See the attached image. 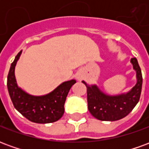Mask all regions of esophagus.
<instances>
[{
	"label": "esophagus",
	"instance_id": "obj_1",
	"mask_svg": "<svg viewBox=\"0 0 149 149\" xmlns=\"http://www.w3.org/2000/svg\"><path fill=\"white\" fill-rule=\"evenodd\" d=\"M80 78H81V77H78V79H80Z\"/></svg>",
	"mask_w": 149,
	"mask_h": 149
}]
</instances>
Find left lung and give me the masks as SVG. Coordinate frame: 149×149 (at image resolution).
Wrapping results in <instances>:
<instances>
[{
  "label": "left lung",
  "instance_id": "left-lung-1",
  "mask_svg": "<svg viewBox=\"0 0 149 149\" xmlns=\"http://www.w3.org/2000/svg\"><path fill=\"white\" fill-rule=\"evenodd\" d=\"M131 63L136 73V84L126 93L115 96L105 94L97 84L87 87L88 109L95 118L104 121H115L128 115L140 100L142 88V74L136 58H132Z\"/></svg>",
  "mask_w": 149,
  "mask_h": 149
}]
</instances>
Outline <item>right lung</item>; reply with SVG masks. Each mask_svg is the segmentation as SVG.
Wrapping results in <instances>:
<instances>
[{"mask_svg":"<svg viewBox=\"0 0 149 149\" xmlns=\"http://www.w3.org/2000/svg\"><path fill=\"white\" fill-rule=\"evenodd\" d=\"M22 51L16 56L11 64L7 78L8 93L15 109L25 118L38 124L52 123L61 116L65 112L66 97L75 80L65 81L51 93L43 96H33L19 87L15 77V67Z\"/></svg>","mask_w":149,"mask_h":149,"instance_id":"right-lung-1","label":"right lung"}]
</instances>
